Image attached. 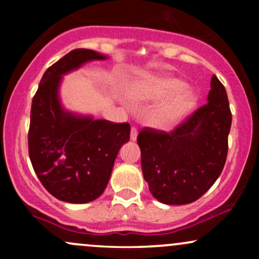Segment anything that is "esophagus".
<instances>
[{
	"label": "esophagus",
	"mask_w": 259,
	"mask_h": 259,
	"mask_svg": "<svg viewBox=\"0 0 259 259\" xmlns=\"http://www.w3.org/2000/svg\"><path fill=\"white\" fill-rule=\"evenodd\" d=\"M130 139H132L133 141H135V140L138 139V129H136L135 126H133L132 130H130Z\"/></svg>",
	"instance_id": "esophagus-1"
}]
</instances>
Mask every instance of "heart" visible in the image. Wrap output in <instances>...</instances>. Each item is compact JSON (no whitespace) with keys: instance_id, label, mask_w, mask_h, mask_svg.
Segmentation results:
<instances>
[{"instance_id":"obj_1","label":"heart","mask_w":259,"mask_h":259,"mask_svg":"<svg viewBox=\"0 0 259 259\" xmlns=\"http://www.w3.org/2000/svg\"><path fill=\"white\" fill-rule=\"evenodd\" d=\"M185 81L171 75L141 73L126 85V96L135 102L162 100L154 109V124L165 126L180 119L195 106L192 92L186 90Z\"/></svg>"}]
</instances>
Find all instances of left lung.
Listing matches in <instances>:
<instances>
[{
	"label": "left lung",
	"instance_id": "8db88e82",
	"mask_svg": "<svg viewBox=\"0 0 259 259\" xmlns=\"http://www.w3.org/2000/svg\"><path fill=\"white\" fill-rule=\"evenodd\" d=\"M207 101L170 133L152 127L139 133L142 174L162 203L195 202L224 168L231 112L225 88L215 75Z\"/></svg>",
	"mask_w": 259,
	"mask_h": 259
}]
</instances>
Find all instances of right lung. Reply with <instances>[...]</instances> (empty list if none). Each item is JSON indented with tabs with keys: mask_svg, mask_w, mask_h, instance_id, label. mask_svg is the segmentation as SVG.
<instances>
[{
	"mask_svg": "<svg viewBox=\"0 0 259 259\" xmlns=\"http://www.w3.org/2000/svg\"><path fill=\"white\" fill-rule=\"evenodd\" d=\"M106 58L92 50H73L45 72L32 99L28 134L32 168L50 194L69 203H86L103 194L117 154L130 139L129 123L74 114L59 101L64 74Z\"/></svg>",
	"mask_w": 259,
	"mask_h": 259,
	"instance_id": "add662e5",
	"label": "right lung"
}]
</instances>
